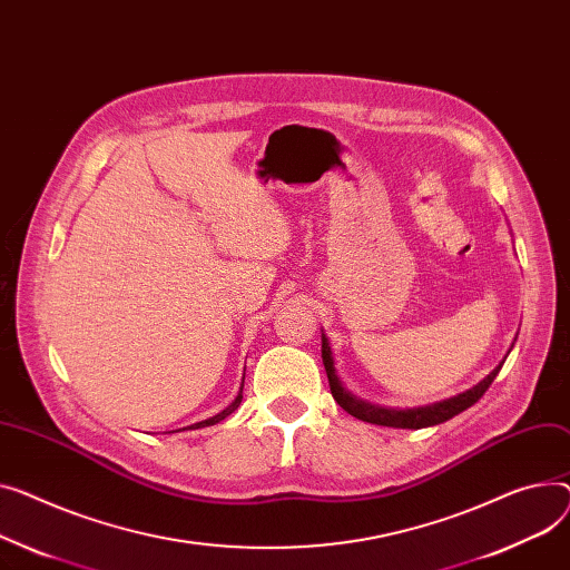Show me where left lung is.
<instances>
[{
    "instance_id": "left-lung-1",
    "label": "left lung",
    "mask_w": 570,
    "mask_h": 570,
    "mask_svg": "<svg viewBox=\"0 0 570 570\" xmlns=\"http://www.w3.org/2000/svg\"><path fill=\"white\" fill-rule=\"evenodd\" d=\"M511 348H513V344H511ZM511 348H509V353H511ZM321 353H323V364H325V371H327V381H330V390H332L334 401L341 407H344L348 414L357 416V420L368 422V424H377V426H390V429H426V426L442 424V422L451 420V416L461 414L463 410L474 405L485 394V390L498 377L504 360L509 357V353H507V357L495 368H492L483 377V381H479L474 387H470L463 394H456V396L438 401V403H431V405L401 410V407H385V405L368 403L364 399H357L353 392H348L344 387V383H341V377L336 375V366H334V357H332V346H330V338L325 334H321Z\"/></svg>"
}]
</instances>
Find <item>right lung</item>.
I'll return each instance as SVG.
<instances>
[{
  "label": "right lung",
  "mask_w": 570,
  "mask_h": 570,
  "mask_svg": "<svg viewBox=\"0 0 570 570\" xmlns=\"http://www.w3.org/2000/svg\"><path fill=\"white\" fill-rule=\"evenodd\" d=\"M243 385H245V377H243V383H240V392H238V396L226 405L222 412H217L215 416H208V420H204V422H197V424H193V426H187V429H178V431H193V429H206V426H213V424H219L222 420H226V416H229L234 410H238V405H240V401H243ZM171 433H176V431H171Z\"/></svg>",
  "instance_id": "right-lung-1"
}]
</instances>
